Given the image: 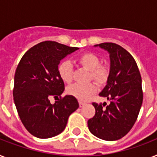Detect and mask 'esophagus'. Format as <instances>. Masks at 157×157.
<instances>
[{
	"instance_id": "esophagus-1",
	"label": "esophagus",
	"mask_w": 157,
	"mask_h": 157,
	"mask_svg": "<svg viewBox=\"0 0 157 157\" xmlns=\"http://www.w3.org/2000/svg\"><path fill=\"white\" fill-rule=\"evenodd\" d=\"M79 105H80V107H82L86 105V103H84V102H82V101H79Z\"/></svg>"
}]
</instances>
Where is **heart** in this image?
I'll return each mask as SVG.
<instances>
[{
  "label": "heart",
  "mask_w": 157,
  "mask_h": 157,
  "mask_svg": "<svg viewBox=\"0 0 157 157\" xmlns=\"http://www.w3.org/2000/svg\"><path fill=\"white\" fill-rule=\"evenodd\" d=\"M76 63L79 66L88 70L89 81L93 80L98 86H103L107 83L110 75V68L107 64L100 63V59L96 54L86 52L81 54L76 59ZM58 73L64 83L70 84L73 79L72 67L69 62H62L58 67ZM94 83L86 85L74 84L67 89V92L81 101H85L96 92Z\"/></svg>",
  "instance_id": "b5f03b06"
}]
</instances>
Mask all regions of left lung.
I'll return each instance as SVG.
<instances>
[{"mask_svg": "<svg viewBox=\"0 0 157 157\" xmlns=\"http://www.w3.org/2000/svg\"><path fill=\"white\" fill-rule=\"evenodd\" d=\"M98 46L110 54L109 77L99 94L110 104L92 103L95 115L88 121V127L94 136L114 141L128 134L138 118L144 99L142 78L136 62L124 48L111 42Z\"/></svg>", "mask_w": 157, "mask_h": 157, "instance_id": "obj_1", "label": "left lung"}]
</instances>
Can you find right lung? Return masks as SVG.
<instances>
[{"instance_id":"add662e5","label":"right lung","mask_w":157,"mask_h":157,"mask_svg":"<svg viewBox=\"0 0 157 157\" xmlns=\"http://www.w3.org/2000/svg\"><path fill=\"white\" fill-rule=\"evenodd\" d=\"M46 40L23 54L14 74L13 101L21 121L31 134L49 139L63 131L69 116L79 107L71 95L62 97L64 83L58 73L59 62L78 50ZM51 97H59L54 105Z\"/></svg>"}]
</instances>
